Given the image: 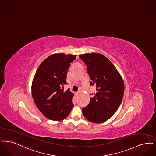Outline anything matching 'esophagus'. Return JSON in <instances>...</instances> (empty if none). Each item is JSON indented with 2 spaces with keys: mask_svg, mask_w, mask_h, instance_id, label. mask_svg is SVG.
<instances>
[{
  "mask_svg": "<svg viewBox=\"0 0 156 156\" xmlns=\"http://www.w3.org/2000/svg\"><path fill=\"white\" fill-rule=\"evenodd\" d=\"M80 94V92H76V93L75 94H76V96H78V95Z\"/></svg>",
  "mask_w": 156,
  "mask_h": 156,
  "instance_id": "34e87169",
  "label": "esophagus"
}]
</instances>
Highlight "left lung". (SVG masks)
Listing matches in <instances>:
<instances>
[{"mask_svg":"<svg viewBox=\"0 0 156 156\" xmlns=\"http://www.w3.org/2000/svg\"><path fill=\"white\" fill-rule=\"evenodd\" d=\"M87 66L90 85L96 87L94 96L82 109L85 119L100 124L110 119L122 101L124 83L118 70L106 57L96 53L80 55Z\"/></svg>","mask_w":156,"mask_h":156,"instance_id":"obj_1","label":"left lung"}]
</instances>
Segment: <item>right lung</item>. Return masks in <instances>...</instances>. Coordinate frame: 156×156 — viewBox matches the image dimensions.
I'll list each match as a JSON object with an SVG mask.
<instances>
[{"instance_id": "add662e5", "label": "right lung", "mask_w": 156, "mask_h": 156, "mask_svg": "<svg viewBox=\"0 0 156 156\" xmlns=\"http://www.w3.org/2000/svg\"><path fill=\"white\" fill-rule=\"evenodd\" d=\"M76 55L55 53L47 57L37 69L32 83L34 102L47 119L61 121L71 112L74 94L69 89L64 90L67 84V71Z\"/></svg>"}]
</instances>
